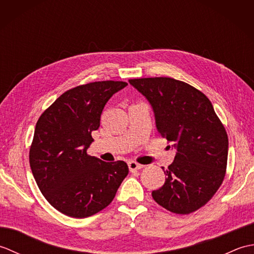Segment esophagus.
Segmentation results:
<instances>
[{"instance_id":"esophagus-1","label":"esophagus","mask_w":254,"mask_h":254,"mask_svg":"<svg viewBox=\"0 0 254 254\" xmlns=\"http://www.w3.org/2000/svg\"><path fill=\"white\" fill-rule=\"evenodd\" d=\"M127 166H128V169H130L131 171H135V170H139L143 168L142 165L135 163V161H130V163L127 164Z\"/></svg>"}]
</instances>
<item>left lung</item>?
<instances>
[{"label": "left lung", "mask_w": 254, "mask_h": 254, "mask_svg": "<svg viewBox=\"0 0 254 254\" xmlns=\"http://www.w3.org/2000/svg\"><path fill=\"white\" fill-rule=\"evenodd\" d=\"M128 82L149 101L159 134L177 149L174 163L164 170V186L152 192L153 198L171 213L195 212L224 181L228 136L223 123L207 97L185 82L171 77Z\"/></svg>", "instance_id": "1"}]
</instances>
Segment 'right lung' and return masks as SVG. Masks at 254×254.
Instances as JSON below:
<instances>
[{"instance_id": "right-lung-1", "label": "right lung", "mask_w": 254, "mask_h": 254, "mask_svg": "<svg viewBox=\"0 0 254 254\" xmlns=\"http://www.w3.org/2000/svg\"><path fill=\"white\" fill-rule=\"evenodd\" d=\"M127 83L104 80L77 86L62 94L38 119L29 150L38 188L59 212L85 218L115 198L128 174L122 160L106 163L87 155L100 117L113 94Z\"/></svg>"}]
</instances>
